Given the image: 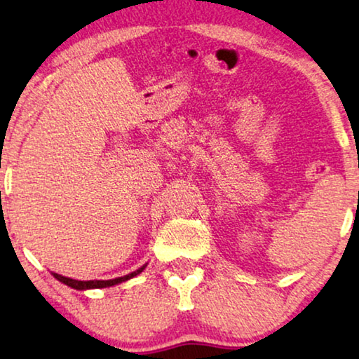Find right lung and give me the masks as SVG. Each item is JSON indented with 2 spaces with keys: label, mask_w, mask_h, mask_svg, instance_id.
I'll list each match as a JSON object with an SVG mask.
<instances>
[{
  "label": "right lung",
  "mask_w": 359,
  "mask_h": 359,
  "mask_svg": "<svg viewBox=\"0 0 359 359\" xmlns=\"http://www.w3.org/2000/svg\"><path fill=\"white\" fill-rule=\"evenodd\" d=\"M144 269V266L140 267V269L131 272V274L128 276H123V277H116V279H109V280H75V279H70V277H65V276H60V274H54V277L57 280H60V283H64L65 285H69L72 289H76V290H85V289H102V287H111V285H116V284H121L124 280L131 279V277H135L142 272Z\"/></svg>",
  "instance_id": "add662e5"
}]
</instances>
